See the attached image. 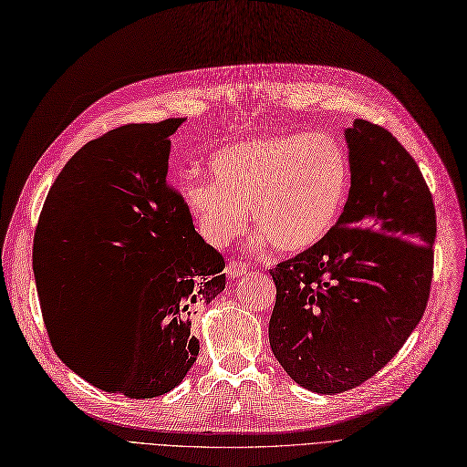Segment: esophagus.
I'll return each mask as SVG.
<instances>
[{
  "label": "esophagus",
  "mask_w": 467,
  "mask_h": 467,
  "mask_svg": "<svg viewBox=\"0 0 467 467\" xmlns=\"http://www.w3.org/2000/svg\"><path fill=\"white\" fill-rule=\"evenodd\" d=\"M247 270H249V265L244 263V261H239V259H232V261L228 263V266H226V272H228L230 278H241V276H245Z\"/></svg>",
  "instance_id": "obj_1"
}]
</instances>
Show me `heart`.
Instances as JSON below:
<instances>
[{
  "label": "heart",
  "mask_w": 467,
  "mask_h": 467,
  "mask_svg": "<svg viewBox=\"0 0 467 467\" xmlns=\"http://www.w3.org/2000/svg\"><path fill=\"white\" fill-rule=\"evenodd\" d=\"M213 182L191 180L182 195L201 237L222 247L251 211L263 244L296 254L317 247L340 220L351 187L344 144L330 135L276 133L220 149Z\"/></svg>",
  "instance_id": "b5f03b06"
}]
</instances>
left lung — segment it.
I'll return each instance as SVG.
<instances>
[{
  "label": "left lung",
  "instance_id": "obj_1",
  "mask_svg": "<svg viewBox=\"0 0 467 467\" xmlns=\"http://www.w3.org/2000/svg\"><path fill=\"white\" fill-rule=\"evenodd\" d=\"M351 187L334 230L270 270V348L303 389L340 394L387 365L420 323L437 214L420 166L384 127L346 131Z\"/></svg>",
  "mask_w": 467,
  "mask_h": 467
}]
</instances>
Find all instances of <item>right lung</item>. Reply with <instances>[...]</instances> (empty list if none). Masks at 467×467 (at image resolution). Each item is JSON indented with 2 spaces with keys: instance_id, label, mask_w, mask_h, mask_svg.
<instances>
[{
  "instance_id": "1",
  "label": "right lung",
  "mask_w": 467,
  "mask_h": 467,
  "mask_svg": "<svg viewBox=\"0 0 467 467\" xmlns=\"http://www.w3.org/2000/svg\"><path fill=\"white\" fill-rule=\"evenodd\" d=\"M182 123H130L87 142L47 191L35 232L32 268L54 351L125 398L178 387L199 356L191 317L226 287L222 253L166 180Z\"/></svg>"
}]
</instances>
